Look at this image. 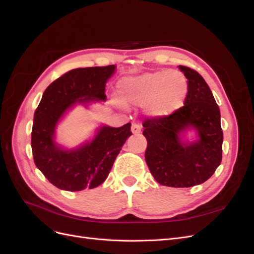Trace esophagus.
Wrapping results in <instances>:
<instances>
[{
  "label": "esophagus",
  "instance_id": "1",
  "mask_svg": "<svg viewBox=\"0 0 254 254\" xmlns=\"http://www.w3.org/2000/svg\"><path fill=\"white\" fill-rule=\"evenodd\" d=\"M131 131L133 134H139L141 132V125L139 124V123H132Z\"/></svg>",
  "mask_w": 254,
  "mask_h": 254
}]
</instances>
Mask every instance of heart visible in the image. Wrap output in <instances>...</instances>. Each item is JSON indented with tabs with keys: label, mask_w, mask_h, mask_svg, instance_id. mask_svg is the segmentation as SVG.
<instances>
[{
	"label": "heart",
	"mask_w": 254,
	"mask_h": 254,
	"mask_svg": "<svg viewBox=\"0 0 254 254\" xmlns=\"http://www.w3.org/2000/svg\"><path fill=\"white\" fill-rule=\"evenodd\" d=\"M118 90L128 105H145L150 118H166L178 110L186 101L189 82L179 71H158L120 80Z\"/></svg>",
	"instance_id": "heart-1"
}]
</instances>
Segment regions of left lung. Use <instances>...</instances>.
<instances>
[{
	"label": "left lung",
	"mask_w": 254,
	"mask_h": 254,
	"mask_svg": "<svg viewBox=\"0 0 254 254\" xmlns=\"http://www.w3.org/2000/svg\"><path fill=\"white\" fill-rule=\"evenodd\" d=\"M189 82L184 105L171 115L146 119L143 135L147 140L145 160L156 181L172 188H190L206 181L219 166L224 134L220 112L202 76L179 65ZM195 127L199 140L183 144L179 133Z\"/></svg>",
	"instance_id": "obj_1"
}]
</instances>
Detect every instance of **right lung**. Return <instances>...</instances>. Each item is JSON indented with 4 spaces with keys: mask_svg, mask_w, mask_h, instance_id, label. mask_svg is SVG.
I'll list each match as a JSON object with an SVG mask.
<instances>
[{
    "mask_svg": "<svg viewBox=\"0 0 254 254\" xmlns=\"http://www.w3.org/2000/svg\"><path fill=\"white\" fill-rule=\"evenodd\" d=\"M115 65L74 68L53 81L44 91L34 114L32 149L36 166L53 186L64 190L94 189L108 177L122 146L132 134L128 124L104 126L91 143L64 150L54 142L55 127L75 103L105 101L106 81Z\"/></svg>",
    "mask_w": 254,
    "mask_h": 254,
    "instance_id": "obj_1",
    "label": "right lung"
}]
</instances>
